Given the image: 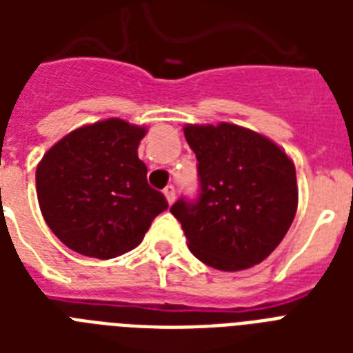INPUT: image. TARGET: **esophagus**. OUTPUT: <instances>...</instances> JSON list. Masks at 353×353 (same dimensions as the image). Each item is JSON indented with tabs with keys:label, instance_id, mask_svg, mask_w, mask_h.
I'll return each mask as SVG.
<instances>
[{
	"label": "esophagus",
	"instance_id": "obj_1",
	"mask_svg": "<svg viewBox=\"0 0 353 353\" xmlns=\"http://www.w3.org/2000/svg\"><path fill=\"white\" fill-rule=\"evenodd\" d=\"M165 198L168 203H174V199H176V188H174V185H168V187L165 188Z\"/></svg>",
	"mask_w": 353,
	"mask_h": 353
}]
</instances>
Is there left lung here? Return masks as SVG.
Listing matches in <instances>:
<instances>
[{"instance_id": "1", "label": "left lung", "mask_w": 353, "mask_h": 353, "mask_svg": "<svg viewBox=\"0 0 353 353\" xmlns=\"http://www.w3.org/2000/svg\"><path fill=\"white\" fill-rule=\"evenodd\" d=\"M185 137L198 159L199 194L170 207L192 254L220 271L256 265L276 249L296 212L293 161L247 128L188 124Z\"/></svg>"}]
</instances>
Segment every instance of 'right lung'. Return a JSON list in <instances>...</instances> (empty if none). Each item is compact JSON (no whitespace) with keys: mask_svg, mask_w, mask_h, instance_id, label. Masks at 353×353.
<instances>
[{"mask_svg":"<svg viewBox=\"0 0 353 353\" xmlns=\"http://www.w3.org/2000/svg\"><path fill=\"white\" fill-rule=\"evenodd\" d=\"M144 133L143 126L108 119L68 133L43 155L36 168L38 203L63 245L101 260L121 256L168 209L137 157Z\"/></svg>","mask_w":353,"mask_h":353,"instance_id":"add662e5","label":"right lung"}]
</instances>
